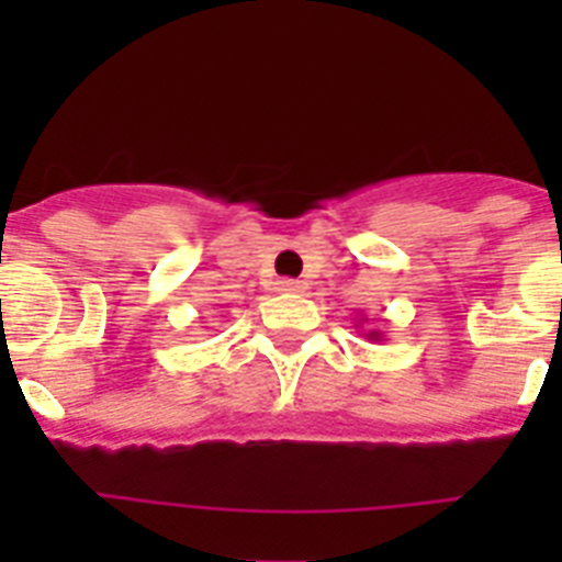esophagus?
Instances as JSON below:
<instances>
[{
    "label": "esophagus",
    "instance_id": "obj_1",
    "mask_svg": "<svg viewBox=\"0 0 562 562\" xmlns=\"http://www.w3.org/2000/svg\"><path fill=\"white\" fill-rule=\"evenodd\" d=\"M304 290V281H295V278H281L278 281V292H301Z\"/></svg>",
    "mask_w": 562,
    "mask_h": 562
}]
</instances>
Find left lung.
<instances>
[{
    "label": "left lung",
    "instance_id": "8db88e82",
    "mask_svg": "<svg viewBox=\"0 0 562 562\" xmlns=\"http://www.w3.org/2000/svg\"><path fill=\"white\" fill-rule=\"evenodd\" d=\"M366 321H369V317L362 315L360 321H357V329H360V326L366 324ZM366 340H374V342H380V340H385V335H382L380 329H369V331H366Z\"/></svg>",
    "mask_w": 562,
    "mask_h": 562
}]
</instances>
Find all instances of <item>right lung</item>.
Wrapping results in <instances>:
<instances>
[{"instance_id":"right-lung-1","label":"right lung","mask_w":562,"mask_h":562,"mask_svg":"<svg viewBox=\"0 0 562 562\" xmlns=\"http://www.w3.org/2000/svg\"><path fill=\"white\" fill-rule=\"evenodd\" d=\"M220 306H225V304H220Z\"/></svg>"}]
</instances>
